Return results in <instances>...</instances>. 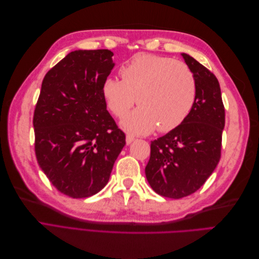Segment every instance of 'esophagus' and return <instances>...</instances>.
<instances>
[{"mask_svg": "<svg viewBox=\"0 0 259 259\" xmlns=\"http://www.w3.org/2000/svg\"><path fill=\"white\" fill-rule=\"evenodd\" d=\"M135 140V137L132 136V135H126V144L130 145L132 142H134Z\"/></svg>", "mask_w": 259, "mask_h": 259, "instance_id": "obj_1", "label": "esophagus"}]
</instances>
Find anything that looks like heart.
<instances>
[{
  "label": "heart",
  "mask_w": 259,
  "mask_h": 259,
  "mask_svg": "<svg viewBox=\"0 0 259 259\" xmlns=\"http://www.w3.org/2000/svg\"><path fill=\"white\" fill-rule=\"evenodd\" d=\"M122 80L108 77L103 85L107 106L122 117L121 126L136 135L158 128L169 132L190 114L197 99V82L186 64L153 54H138L122 65Z\"/></svg>",
  "instance_id": "obj_1"
}]
</instances>
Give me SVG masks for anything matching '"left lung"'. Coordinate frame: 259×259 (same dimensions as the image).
<instances>
[{
	"instance_id": "1",
	"label": "left lung",
	"mask_w": 259,
	"mask_h": 259,
	"mask_svg": "<svg viewBox=\"0 0 259 259\" xmlns=\"http://www.w3.org/2000/svg\"><path fill=\"white\" fill-rule=\"evenodd\" d=\"M182 56L197 82V99L190 114L166 135L151 142L145 168L152 189L180 199L200 189L221 159L225 108L216 76L190 55Z\"/></svg>"
}]
</instances>
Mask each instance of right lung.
I'll use <instances>...</instances> for the list:
<instances>
[{
    "instance_id": "right-lung-1",
    "label": "right lung",
    "mask_w": 259,
    "mask_h": 259,
    "mask_svg": "<svg viewBox=\"0 0 259 259\" xmlns=\"http://www.w3.org/2000/svg\"><path fill=\"white\" fill-rule=\"evenodd\" d=\"M112 56L109 50L71 52L42 82L33 116L36 160L56 189L73 199L103 189L125 146L103 93Z\"/></svg>"
}]
</instances>
